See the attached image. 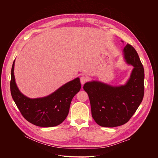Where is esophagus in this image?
<instances>
[{
	"label": "esophagus",
	"mask_w": 158,
	"mask_h": 158,
	"mask_svg": "<svg viewBox=\"0 0 158 158\" xmlns=\"http://www.w3.org/2000/svg\"><path fill=\"white\" fill-rule=\"evenodd\" d=\"M80 81H81V84H85L87 81V78L86 77H85V76H82L80 78Z\"/></svg>",
	"instance_id": "1"
}]
</instances>
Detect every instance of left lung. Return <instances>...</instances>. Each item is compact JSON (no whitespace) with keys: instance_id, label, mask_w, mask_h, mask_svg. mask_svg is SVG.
Wrapping results in <instances>:
<instances>
[{"instance_id":"1","label":"left lung","mask_w":158,"mask_h":158,"mask_svg":"<svg viewBox=\"0 0 158 158\" xmlns=\"http://www.w3.org/2000/svg\"><path fill=\"white\" fill-rule=\"evenodd\" d=\"M123 54L127 64L134 67L125 85L112 86L93 81L83 87L89 96L92 116L102 127H114L127 123L144 97V71L139 57L129 44Z\"/></svg>"}]
</instances>
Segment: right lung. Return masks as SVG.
I'll return each mask as SVG.
<instances>
[{"mask_svg": "<svg viewBox=\"0 0 158 158\" xmlns=\"http://www.w3.org/2000/svg\"><path fill=\"white\" fill-rule=\"evenodd\" d=\"M14 62L11 70L10 92L22 115L29 123L40 127H54L61 124L68 115L73 97L81 89L79 78L65 84L46 97L31 99L22 94L16 85Z\"/></svg>", "mask_w": 158, "mask_h": 158, "instance_id": "obj_1", "label": "right lung"}]
</instances>
